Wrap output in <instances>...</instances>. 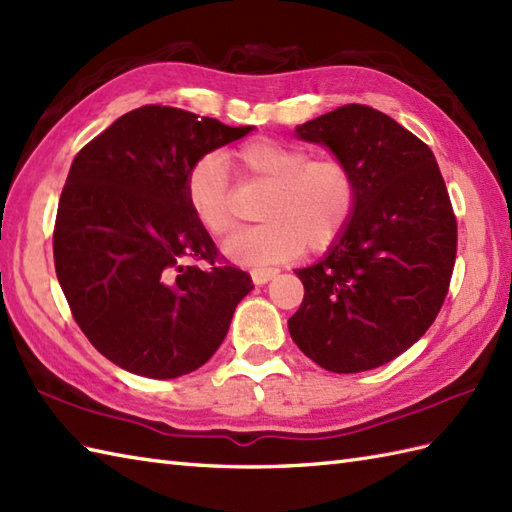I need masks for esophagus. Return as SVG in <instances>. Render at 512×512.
I'll use <instances>...</instances> for the list:
<instances>
[{"label":"esophagus","instance_id":"34e87169","mask_svg":"<svg viewBox=\"0 0 512 512\" xmlns=\"http://www.w3.org/2000/svg\"><path fill=\"white\" fill-rule=\"evenodd\" d=\"M277 268H251V279L255 285H264L272 277H277Z\"/></svg>","mask_w":512,"mask_h":512}]
</instances>
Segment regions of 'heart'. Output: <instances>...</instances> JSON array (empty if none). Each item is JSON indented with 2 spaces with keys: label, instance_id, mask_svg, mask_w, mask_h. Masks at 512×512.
<instances>
[{
  "label": "heart",
  "instance_id": "heart-1",
  "mask_svg": "<svg viewBox=\"0 0 512 512\" xmlns=\"http://www.w3.org/2000/svg\"><path fill=\"white\" fill-rule=\"evenodd\" d=\"M242 185L266 187L253 229L224 242V253L240 264H275L307 246L323 253L334 246L355 216L360 183L340 157H316L301 146L251 139L231 152ZM185 202L196 222L213 237L235 229V198L229 174L216 154H202L185 174Z\"/></svg>",
  "mask_w": 512,
  "mask_h": 512
}]
</instances>
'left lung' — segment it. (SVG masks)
Wrapping results in <instances>:
<instances>
[{
	"label": "left lung",
	"instance_id": "obj_1",
	"mask_svg": "<svg viewBox=\"0 0 512 512\" xmlns=\"http://www.w3.org/2000/svg\"><path fill=\"white\" fill-rule=\"evenodd\" d=\"M296 135L351 165L360 200L331 253L296 270L305 296L290 336L325 371H371L441 312L456 264L454 207L432 150L373 106H338Z\"/></svg>",
	"mask_w": 512,
	"mask_h": 512
}]
</instances>
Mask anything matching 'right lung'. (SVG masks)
Returning a JSON list of instances; mask_svg holds the SVG:
<instances>
[{"label":"right lung","mask_w":512,"mask_h":512,"mask_svg":"<svg viewBox=\"0 0 512 512\" xmlns=\"http://www.w3.org/2000/svg\"><path fill=\"white\" fill-rule=\"evenodd\" d=\"M248 130L146 104L76 154L58 200L54 268L82 334L113 364L181 377L227 336L253 281L220 255L183 185L198 157Z\"/></svg>","instance_id":"add662e5"}]
</instances>
